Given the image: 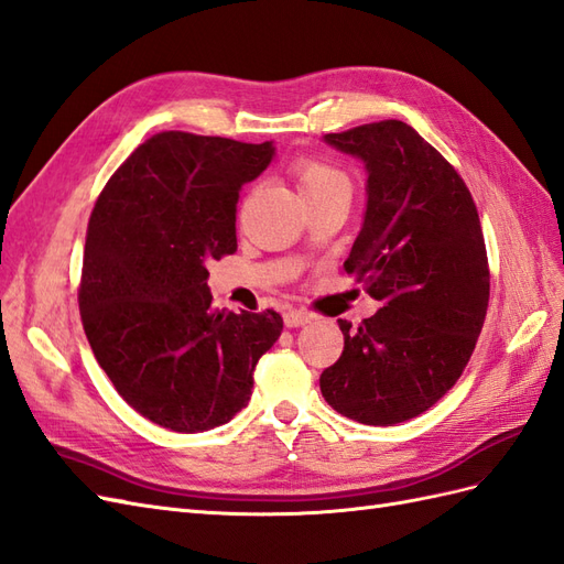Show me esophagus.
<instances>
[{
	"label": "esophagus",
	"mask_w": 564,
	"mask_h": 564,
	"mask_svg": "<svg viewBox=\"0 0 564 564\" xmlns=\"http://www.w3.org/2000/svg\"><path fill=\"white\" fill-rule=\"evenodd\" d=\"M310 319H312V316H310L307 312H302V310H288V312L283 314V322H285L288 328L305 326Z\"/></svg>",
	"instance_id": "1"
}]
</instances>
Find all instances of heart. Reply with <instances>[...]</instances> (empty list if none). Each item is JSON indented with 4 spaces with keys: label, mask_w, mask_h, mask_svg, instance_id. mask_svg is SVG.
<instances>
[{
    "label": "heart",
    "mask_w": 564,
    "mask_h": 564,
    "mask_svg": "<svg viewBox=\"0 0 564 564\" xmlns=\"http://www.w3.org/2000/svg\"><path fill=\"white\" fill-rule=\"evenodd\" d=\"M295 178L302 195L328 191V187H348V178L336 166L316 162V159H300L295 164Z\"/></svg>",
    "instance_id": "heart-1"
}]
</instances>
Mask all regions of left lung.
<instances>
[{
	"label": "left lung",
	"instance_id": "left-lung-1",
	"mask_svg": "<svg viewBox=\"0 0 564 564\" xmlns=\"http://www.w3.org/2000/svg\"><path fill=\"white\" fill-rule=\"evenodd\" d=\"M367 169V209L345 271L381 310L357 328L319 386L330 408L367 426L426 412L465 371L488 310L490 273L469 187L402 121L328 133Z\"/></svg>",
	"mask_w": 564,
	"mask_h": 564
}]
</instances>
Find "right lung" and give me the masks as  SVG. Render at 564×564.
<instances>
[{
	"instance_id": "obj_1",
	"label": "right lung",
	"mask_w": 564,
	"mask_h": 564,
	"mask_svg": "<svg viewBox=\"0 0 564 564\" xmlns=\"http://www.w3.org/2000/svg\"><path fill=\"white\" fill-rule=\"evenodd\" d=\"M273 144L156 133L97 197L78 291L85 336L119 395L159 426L197 433L248 405L281 314L212 307L209 259L238 250L236 207Z\"/></svg>"
}]
</instances>
